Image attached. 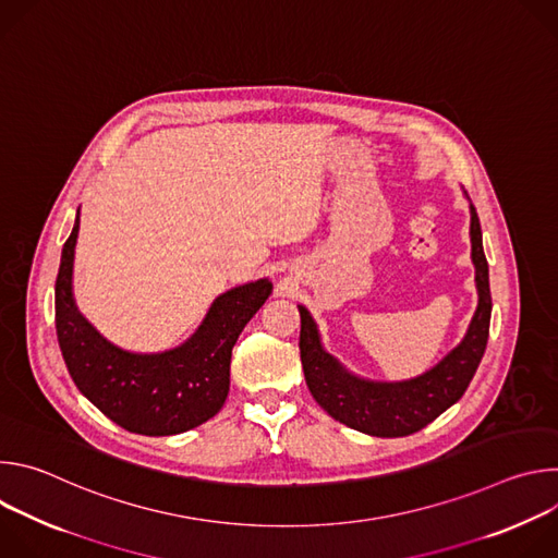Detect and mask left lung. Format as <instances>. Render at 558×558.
I'll use <instances>...</instances> for the list:
<instances>
[{
  "label": "left lung",
  "mask_w": 558,
  "mask_h": 558,
  "mask_svg": "<svg viewBox=\"0 0 558 558\" xmlns=\"http://www.w3.org/2000/svg\"><path fill=\"white\" fill-rule=\"evenodd\" d=\"M470 243L474 280L480 291L470 329L461 344L452 349L435 368L409 381H366L347 373L320 344L313 317L304 306L300 311V360L313 400L336 422L373 435L407 437L450 409L465 392L480 366L490 333V280L488 260L482 243V225L474 205H470Z\"/></svg>",
  "instance_id": "1"
}]
</instances>
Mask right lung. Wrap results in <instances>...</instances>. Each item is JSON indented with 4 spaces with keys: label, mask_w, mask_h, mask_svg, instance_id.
<instances>
[{
    "label": "right lung",
    "mask_w": 558,
    "mask_h": 558,
    "mask_svg": "<svg viewBox=\"0 0 558 558\" xmlns=\"http://www.w3.org/2000/svg\"><path fill=\"white\" fill-rule=\"evenodd\" d=\"M78 216L63 245L54 282L57 340L76 388L121 428L166 437L211 420L229 392L231 349L271 293L256 280L218 295L198 331L179 349L138 355L104 340L76 311L72 263Z\"/></svg>",
    "instance_id": "obj_1"
}]
</instances>
